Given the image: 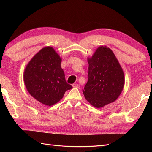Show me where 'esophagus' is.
<instances>
[{
	"mask_svg": "<svg viewBox=\"0 0 152 152\" xmlns=\"http://www.w3.org/2000/svg\"><path fill=\"white\" fill-rule=\"evenodd\" d=\"M72 86H73V87H76V88H79V87H80L79 85L78 84H72Z\"/></svg>",
	"mask_w": 152,
	"mask_h": 152,
	"instance_id": "34e87169",
	"label": "esophagus"
}]
</instances>
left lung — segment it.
<instances>
[{
    "mask_svg": "<svg viewBox=\"0 0 152 152\" xmlns=\"http://www.w3.org/2000/svg\"><path fill=\"white\" fill-rule=\"evenodd\" d=\"M87 61L88 80L82 90L85 98L98 108L114 102L121 94L125 82L123 70L114 53L102 45Z\"/></svg>",
    "mask_w": 152,
    "mask_h": 152,
    "instance_id": "left-lung-1",
    "label": "left lung"
}]
</instances>
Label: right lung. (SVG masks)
I'll list each match as a JSON object with an SVG mask.
<instances>
[{
    "label": "right lung",
    "mask_w": 152,
    "mask_h": 152,
    "mask_svg": "<svg viewBox=\"0 0 152 152\" xmlns=\"http://www.w3.org/2000/svg\"><path fill=\"white\" fill-rule=\"evenodd\" d=\"M61 58L52 47H45L26 65L23 79L30 94L39 102L47 106L56 104L63 98L72 86L66 83Z\"/></svg>",
    "instance_id": "right-lung-1"
}]
</instances>
